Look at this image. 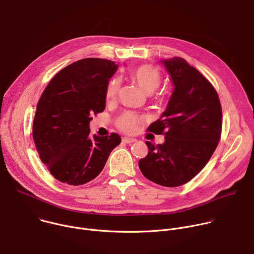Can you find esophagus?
I'll use <instances>...</instances> for the list:
<instances>
[{
  "instance_id": "esophagus-1",
  "label": "esophagus",
  "mask_w": 254,
  "mask_h": 254,
  "mask_svg": "<svg viewBox=\"0 0 254 254\" xmlns=\"http://www.w3.org/2000/svg\"><path fill=\"white\" fill-rule=\"evenodd\" d=\"M123 141H124L125 143H132V142L136 141V139H135V138H130V137L125 136V137H123Z\"/></svg>"
}]
</instances>
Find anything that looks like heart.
I'll return each instance as SVG.
<instances>
[{"label":"heart","instance_id":"heart-1","mask_svg":"<svg viewBox=\"0 0 254 254\" xmlns=\"http://www.w3.org/2000/svg\"><path fill=\"white\" fill-rule=\"evenodd\" d=\"M130 76L146 94H151L158 89L162 80L160 71L150 64H142L137 66L131 70ZM119 89L120 80L118 78H112L106 89V100L108 102L114 101L119 93ZM140 121L141 119L138 115L132 112H126L117 119L116 126L119 129L126 133H133L136 131Z\"/></svg>","mask_w":254,"mask_h":254}]
</instances>
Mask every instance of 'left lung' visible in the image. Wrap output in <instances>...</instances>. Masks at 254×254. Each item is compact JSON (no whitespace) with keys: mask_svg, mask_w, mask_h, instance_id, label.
<instances>
[{"mask_svg":"<svg viewBox=\"0 0 254 254\" xmlns=\"http://www.w3.org/2000/svg\"><path fill=\"white\" fill-rule=\"evenodd\" d=\"M175 86L161 117L147 131L164 134V142L145 141L148 153L139 159L150 182L176 188L191 181L206 165L221 135L222 111L212 84L185 59L162 60Z\"/></svg>","mask_w":254,"mask_h":254,"instance_id":"1","label":"left lung"}]
</instances>
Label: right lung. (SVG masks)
Returning <instances> with one entry per match:
<instances>
[{"label": "right lung", "instance_id": "right-lung-1", "mask_svg": "<svg viewBox=\"0 0 254 254\" xmlns=\"http://www.w3.org/2000/svg\"><path fill=\"white\" fill-rule=\"evenodd\" d=\"M115 62L88 58L60 70L37 105L33 138L41 160L63 184L81 186L96 179L121 136L90 135L93 116L106 108V89Z\"/></svg>", "mask_w": 254, "mask_h": 254}]
</instances>
